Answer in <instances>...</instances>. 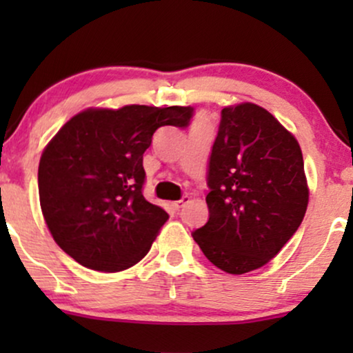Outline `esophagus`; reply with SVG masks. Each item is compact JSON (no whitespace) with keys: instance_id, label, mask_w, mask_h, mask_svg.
<instances>
[{"instance_id":"1","label":"esophagus","mask_w":353,"mask_h":353,"mask_svg":"<svg viewBox=\"0 0 353 353\" xmlns=\"http://www.w3.org/2000/svg\"><path fill=\"white\" fill-rule=\"evenodd\" d=\"M188 201H189L188 196H184V197H182V199H179V201H174V202H172V209H174V210H179V209L182 208V205H184Z\"/></svg>"}]
</instances>
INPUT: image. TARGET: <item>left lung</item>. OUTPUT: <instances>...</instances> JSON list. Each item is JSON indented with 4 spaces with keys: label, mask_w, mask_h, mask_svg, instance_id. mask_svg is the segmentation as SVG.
<instances>
[{
    "label": "left lung",
    "mask_w": 353,
    "mask_h": 353,
    "mask_svg": "<svg viewBox=\"0 0 353 353\" xmlns=\"http://www.w3.org/2000/svg\"><path fill=\"white\" fill-rule=\"evenodd\" d=\"M208 185L209 221L192 237L229 274L250 272L274 259L309 204L297 139L252 103L222 109Z\"/></svg>",
    "instance_id": "1"
}]
</instances>
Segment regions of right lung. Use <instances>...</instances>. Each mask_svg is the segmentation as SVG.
Listing matches in <instances>:
<instances>
[{
    "label": "right lung",
    "mask_w": 353,
    "mask_h": 353,
    "mask_svg": "<svg viewBox=\"0 0 353 353\" xmlns=\"http://www.w3.org/2000/svg\"><path fill=\"white\" fill-rule=\"evenodd\" d=\"M194 109L131 104L86 109L46 145L39 202L52 239L88 269L119 272L151 249L169 214L144 199L143 154L161 125L188 128Z\"/></svg>",
    "instance_id": "add662e5"
}]
</instances>
